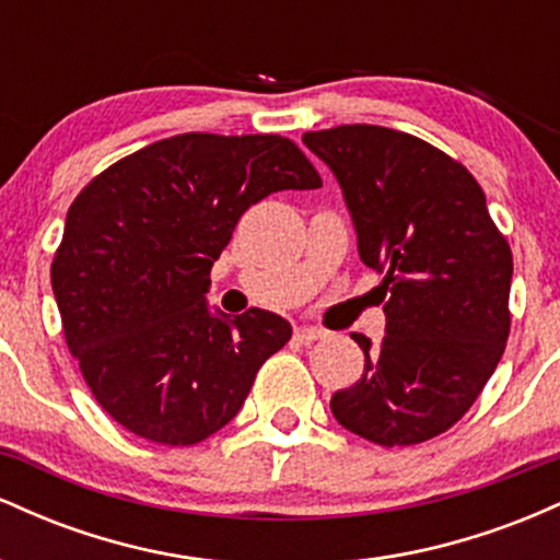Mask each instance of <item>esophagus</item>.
<instances>
[{"instance_id":"1","label":"esophagus","mask_w":560,"mask_h":560,"mask_svg":"<svg viewBox=\"0 0 560 560\" xmlns=\"http://www.w3.org/2000/svg\"><path fill=\"white\" fill-rule=\"evenodd\" d=\"M320 337H324V331L316 329V326H300V329H294V342L300 345H311Z\"/></svg>"}]
</instances>
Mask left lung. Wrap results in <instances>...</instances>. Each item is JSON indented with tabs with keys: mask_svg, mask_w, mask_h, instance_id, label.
Returning <instances> with one entry per match:
<instances>
[{
	"mask_svg": "<svg viewBox=\"0 0 560 560\" xmlns=\"http://www.w3.org/2000/svg\"><path fill=\"white\" fill-rule=\"evenodd\" d=\"M337 176L358 253L384 273L387 334L363 376L331 397L334 419L384 447L419 445L464 419L503 358L513 255L477 178L419 137L384 126L307 131Z\"/></svg>",
	"mask_w": 560,
	"mask_h": 560,
	"instance_id": "left-lung-1",
	"label": "left lung"
}]
</instances>
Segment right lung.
Listing matches in <instances>:
<instances>
[{
    "mask_svg": "<svg viewBox=\"0 0 560 560\" xmlns=\"http://www.w3.org/2000/svg\"><path fill=\"white\" fill-rule=\"evenodd\" d=\"M318 186L311 160L276 133H178L83 186L52 289L68 350L120 427L184 447L240 413L292 326L260 307L213 316L210 268L249 205Z\"/></svg>",
    "mask_w": 560,
    "mask_h": 560,
    "instance_id": "1",
    "label": "right lung"
}]
</instances>
